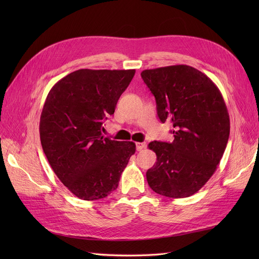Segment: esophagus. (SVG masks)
Returning <instances> with one entry per match:
<instances>
[{
	"mask_svg": "<svg viewBox=\"0 0 259 259\" xmlns=\"http://www.w3.org/2000/svg\"><path fill=\"white\" fill-rule=\"evenodd\" d=\"M145 148H146V143H136V150L137 151H142Z\"/></svg>",
	"mask_w": 259,
	"mask_h": 259,
	"instance_id": "esophagus-1",
	"label": "esophagus"
}]
</instances>
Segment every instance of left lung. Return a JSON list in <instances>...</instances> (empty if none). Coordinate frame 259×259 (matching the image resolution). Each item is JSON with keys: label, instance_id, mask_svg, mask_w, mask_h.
Wrapping results in <instances>:
<instances>
[{"label": "left lung", "instance_id": "8db88e82", "mask_svg": "<svg viewBox=\"0 0 259 259\" xmlns=\"http://www.w3.org/2000/svg\"><path fill=\"white\" fill-rule=\"evenodd\" d=\"M162 123L173 124L171 143L151 142L156 163L146 173L151 189L167 198L198 192L215 173L229 139L230 120L217 86L193 67L144 70Z\"/></svg>", "mask_w": 259, "mask_h": 259}]
</instances>
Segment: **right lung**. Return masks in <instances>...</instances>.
Masks as SVG:
<instances>
[{
  "mask_svg": "<svg viewBox=\"0 0 259 259\" xmlns=\"http://www.w3.org/2000/svg\"><path fill=\"white\" fill-rule=\"evenodd\" d=\"M135 70L80 69L62 77L46 97L40 120L43 151L60 182L75 197L106 198L119 186L133 142L103 135Z\"/></svg>",
  "mask_w": 259,
  "mask_h": 259,
  "instance_id": "obj_1",
  "label": "right lung"
}]
</instances>
